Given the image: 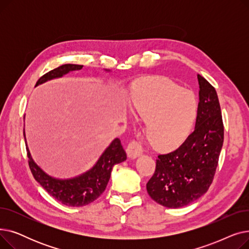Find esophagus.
I'll list each match as a JSON object with an SVG mask.
<instances>
[{
	"instance_id": "obj_1",
	"label": "esophagus",
	"mask_w": 249,
	"mask_h": 249,
	"mask_svg": "<svg viewBox=\"0 0 249 249\" xmlns=\"http://www.w3.org/2000/svg\"><path fill=\"white\" fill-rule=\"evenodd\" d=\"M142 152H143V150H142L141 145L139 144V142H137L135 140L130 142L127 146V154L129 158H131V159L138 158V156H140L142 154Z\"/></svg>"
}]
</instances>
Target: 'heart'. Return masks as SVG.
Masks as SVG:
<instances>
[{"label": "heart", "mask_w": 249, "mask_h": 249, "mask_svg": "<svg viewBox=\"0 0 249 249\" xmlns=\"http://www.w3.org/2000/svg\"><path fill=\"white\" fill-rule=\"evenodd\" d=\"M136 119L154 147L172 148L185 140L197 116V101L168 80H153L142 87L131 105Z\"/></svg>", "instance_id": "b5f03b06"}]
</instances>
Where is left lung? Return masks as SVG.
Here are the masks:
<instances>
[{"instance_id":"obj_1","label":"left lung","mask_w":249,"mask_h":249,"mask_svg":"<svg viewBox=\"0 0 249 249\" xmlns=\"http://www.w3.org/2000/svg\"><path fill=\"white\" fill-rule=\"evenodd\" d=\"M199 104L194 131L176 150L160 154L148 195L166 208H181L211 186L223 145L224 127L216 89L198 74Z\"/></svg>"}]
</instances>
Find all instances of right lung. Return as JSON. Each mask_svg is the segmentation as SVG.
I'll return each mask as SVG.
<instances>
[{
    "mask_svg": "<svg viewBox=\"0 0 249 249\" xmlns=\"http://www.w3.org/2000/svg\"><path fill=\"white\" fill-rule=\"evenodd\" d=\"M83 67L84 65L72 63L60 65L39 78L36 87L47 81L62 77L71 71H80ZM105 71H110V70ZM24 138L26 142L25 131ZM26 145H27V142H26ZM26 149H27L29 158V167L34 178L50 196L63 205L70 207H83L97 200L106 190L114 165L123 162L127 159L120 139L115 138L110 143V145L104 150L95 165L89 171L71 178H56L42 171L33 160L28 146Z\"/></svg>",
    "mask_w": 249,
    "mask_h": 249,
    "instance_id": "right-lung-1",
    "label": "right lung"
}]
</instances>
